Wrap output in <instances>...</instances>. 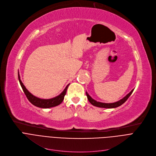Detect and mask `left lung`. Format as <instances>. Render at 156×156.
I'll return each instance as SVG.
<instances>
[{
  "label": "left lung",
  "instance_id": "obj_1",
  "mask_svg": "<svg viewBox=\"0 0 156 156\" xmlns=\"http://www.w3.org/2000/svg\"><path fill=\"white\" fill-rule=\"evenodd\" d=\"M133 90L134 89H132L130 92L126 96H125L123 99H120V101H116V102L112 103H101V102L97 101L94 100V99L91 98L88 94V93L87 92H86V95H87V99L89 100V101L91 105H93V106H95L96 107H99V108H117L118 106H121L122 105H123L128 99V98L130 97V96L132 94Z\"/></svg>",
  "mask_w": 156,
  "mask_h": 156
}]
</instances>
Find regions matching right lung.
Returning a JSON list of instances; mask_svg holds the SVG:
<instances>
[{"label": "right lung", "instance_id": "right-lung-1", "mask_svg": "<svg viewBox=\"0 0 156 156\" xmlns=\"http://www.w3.org/2000/svg\"><path fill=\"white\" fill-rule=\"evenodd\" d=\"M18 79H19L20 83L21 86L24 91V93L25 95L26 96L27 99L29 100V101L31 104L34 105L35 106H37V107L41 108H50L51 107H55L56 106H58L60 103H62V102L63 101V100L64 99V96H65V95L66 94L67 88L70 84H69L66 86L65 89L63 90V92L58 96L55 97L53 98L45 99H41V98L36 97L29 92L28 90L26 88V87L24 86L22 81L21 80L20 76L19 74V73H18Z\"/></svg>", "mask_w": 156, "mask_h": 156}]
</instances>
